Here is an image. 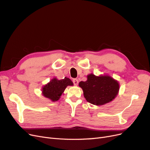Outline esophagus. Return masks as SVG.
<instances>
[{
  "label": "esophagus",
  "instance_id": "1",
  "mask_svg": "<svg viewBox=\"0 0 150 150\" xmlns=\"http://www.w3.org/2000/svg\"><path fill=\"white\" fill-rule=\"evenodd\" d=\"M73 83H74V86H78V83H79V81H78V80L77 79H73Z\"/></svg>",
  "mask_w": 150,
  "mask_h": 150
}]
</instances>
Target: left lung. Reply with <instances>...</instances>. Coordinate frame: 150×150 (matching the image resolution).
Segmentation results:
<instances>
[{
    "instance_id": "1",
    "label": "left lung",
    "mask_w": 150,
    "mask_h": 150,
    "mask_svg": "<svg viewBox=\"0 0 150 150\" xmlns=\"http://www.w3.org/2000/svg\"><path fill=\"white\" fill-rule=\"evenodd\" d=\"M79 86L83 91L86 101L94 105L101 106L112 101L119 93L118 81L109 75L87 76V80L81 81Z\"/></svg>"
}]
</instances>
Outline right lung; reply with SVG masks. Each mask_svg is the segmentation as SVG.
<instances>
[{"label": "right lung", "instance_id": "add662e5", "mask_svg": "<svg viewBox=\"0 0 150 150\" xmlns=\"http://www.w3.org/2000/svg\"><path fill=\"white\" fill-rule=\"evenodd\" d=\"M67 86H73V83L68 78L57 79L56 77L42 88V94L45 98L55 102L60 99Z\"/></svg>", "mask_w": 150, "mask_h": 150}]
</instances>
